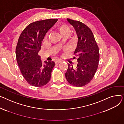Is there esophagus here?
Listing matches in <instances>:
<instances>
[{"label":"esophagus","instance_id":"1","mask_svg":"<svg viewBox=\"0 0 124 124\" xmlns=\"http://www.w3.org/2000/svg\"><path fill=\"white\" fill-rule=\"evenodd\" d=\"M62 61H61V60H56V61H55V62L56 63H60V62H61Z\"/></svg>","mask_w":124,"mask_h":124}]
</instances>
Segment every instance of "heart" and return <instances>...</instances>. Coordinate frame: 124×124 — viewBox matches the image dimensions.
I'll return each mask as SVG.
<instances>
[{"mask_svg":"<svg viewBox=\"0 0 124 124\" xmlns=\"http://www.w3.org/2000/svg\"><path fill=\"white\" fill-rule=\"evenodd\" d=\"M57 29L58 31H59V33L62 38L64 37V36H68V37L71 32V30L70 27L68 25L64 24H61V25H59V26H57ZM48 35H49V33H47L45 37L46 39H47ZM65 50L66 51L69 50V48H65Z\"/></svg>","mask_w":124,"mask_h":124,"instance_id":"1","label":"heart"}]
</instances>
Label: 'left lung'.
<instances>
[{
    "label": "left lung",
    "mask_w": 124,
    "mask_h": 124,
    "mask_svg": "<svg viewBox=\"0 0 124 124\" xmlns=\"http://www.w3.org/2000/svg\"><path fill=\"white\" fill-rule=\"evenodd\" d=\"M67 19L75 28L78 38L74 53L78 63L76 67L68 63L65 76L71 85L83 86L89 83L95 75L99 62V49L94 35L88 26L81 21Z\"/></svg>",
    "instance_id": "left-lung-1"
}]
</instances>
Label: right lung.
Segmentation results:
<instances>
[{
  "label": "right lung",
  "mask_w": 124,
  "mask_h": 124,
  "mask_svg": "<svg viewBox=\"0 0 124 124\" xmlns=\"http://www.w3.org/2000/svg\"><path fill=\"white\" fill-rule=\"evenodd\" d=\"M57 21L50 19L34 22L21 32L16 47V61L27 82L34 86H42L50 81L54 62H42L38 54L47 32Z\"/></svg>",
  "instance_id": "right-lung-1"
}]
</instances>
